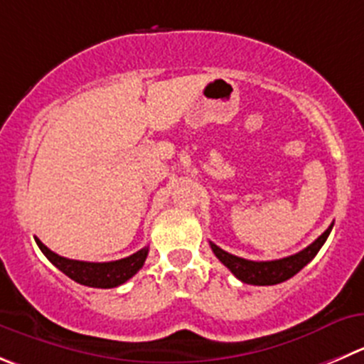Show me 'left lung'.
Returning <instances> with one entry per match:
<instances>
[{
  "mask_svg": "<svg viewBox=\"0 0 364 364\" xmlns=\"http://www.w3.org/2000/svg\"><path fill=\"white\" fill-rule=\"evenodd\" d=\"M332 230V225L327 230L318 237L316 241L309 245L307 248H304L302 252L295 255H289V257L277 259V261H248V259L237 257V255H232L228 252L221 250L220 247H216L214 243H210L214 255L230 269L241 282L245 284H254V286H273V284H280L284 280L291 279L293 275L300 272L307 262H311L314 259V255L320 252V248L323 247V243L327 241L328 234Z\"/></svg>",
  "mask_w": 364,
  "mask_h": 364,
  "instance_id": "1",
  "label": "left lung"
}]
</instances>
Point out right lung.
<instances>
[{
	"instance_id": "right-lung-1",
	"label": "right lung",
	"mask_w": 364,
	"mask_h": 364,
	"mask_svg": "<svg viewBox=\"0 0 364 364\" xmlns=\"http://www.w3.org/2000/svg\"><path fill=\"white\" fill-rule=\"evenodd\" d=\"M36 243L41 248V252L50 259L51 264L57 266L69 279H73L78 284H84V286H89V288L102 289L116 288V286H121V284L127 282L128 279H132L143 268L148 255V247H144L139 252L130 255V257L119 259V261L85 262L62 257V255L55 254L46 245H43V241L39 237H36Z\"/></svg>"
}]
</instances>
